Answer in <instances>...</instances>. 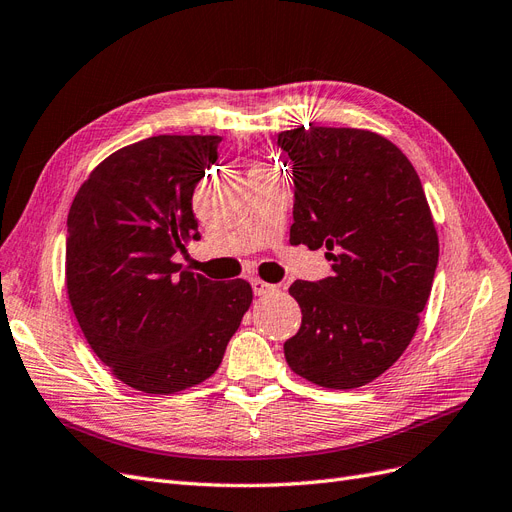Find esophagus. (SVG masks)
Segmentation results:
<instances>
[{
  "mask_svg": "<svg viewBox=\"0 0 512 512\" xmlns=\"http://www.w3.org/2000/svg\"><path fill=\"white\" fill-rule=\"evenodd\" d=\"M251 287H253L255 295H268V293H272L276 289L274 285L266 283V280H261V278H253L251 280Z\"/></svg>",
  "mask_w": 512,
  "mask_h": 512,
  "instance_id": "esophagus-1",
  "label": "esophagus"
}]
</instances>
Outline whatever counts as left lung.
I'll list each match as a JSON object with an SVG mask.
<instances>
[{
    "label": "left lung",
    "mask_w": 512,
    "mask_h": 512,
    "mask_svg": "<svg viewBox=\"0 0 512 512\" xmlns=\"http://www.w3.org/2000/svg\"><path fill=\"white\" fill-rule=\"evenodd\" d=\"M274 144L293 172L291 244L325 246L332 276L295 280L298 334L289 368L329 389L389 370L417 332L438 266V236L421 180L398 146L366 129L298 127Z\"/></svg>",
    "instance_id": "left-lung-1"
}]
</instances>
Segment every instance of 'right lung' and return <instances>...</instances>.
I'll use <instances>...</instances> for the list:
<instances>
[{
	"label": "right lung",
	"mask_w": 512,
	"mask_h": 512,
	"mask_svg": "<svg viewBox=\"0 0 512 512\" xmlns=\"http://www.w3.org/2000/svg\"><path fill=\"white\" fill-rule=\"evenodd\" d=\"M219 136H153L112 153L78 189L65 283L93 353L125 385L176 393L219 368L253 302L242 278L210 280L176 253L200 240L193 191Z\"/></svg>",
	"instance_id": "add662e5"
}]
</instances>
